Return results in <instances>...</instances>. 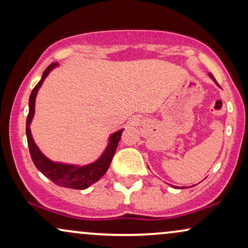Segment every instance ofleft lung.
<instances>
[{
	"instance_id": "obj_1",
	"label": "left lung",
	"mask_w": 248,
	"mask_h": 248,
	"mask_svg": "<svg viewBox=\"0 0 248 248\" xmlns=\"http://www.w3.org/2000/svg\"><path fill=\"white\" fill-rule=\"evenodd\" d=\"M208 75H209V77H210V78H211V79H213V80H214V82H215V83H216V85H217V86H219V85H218V84H217V82H216V79H215V77H214V76H213V75H211V74H210V73H209V74H208ZM170 186H171V187H173V188H179V187H175V186H172V185H170ZM184 188H185V187H184ZM184 188H180V189H184Z\"/></svg>"
}]
</instances>
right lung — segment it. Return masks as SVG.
Instances as JSON below:
<instances>
[{"label": "right lung", "instance_id": "add662e5", "mask_svg": "<svg viewBox=\"0 0 248 248\" xmlns=\"http://www.w3.org/2000/svg\"><path fill=\"white\" fill-rule=\"evenodd\" d=\"M56 67H59L58 63H52L46 68V70L43 73V76H41V79L39 80V83L34 86L31 94H30L29 115L28 119H26V137H28L30 155H31L35 168L55 185L65 187V188L85 189L90 187L91 185L97 183L107 172L109 165H111L112 158L114 156L116 148H118V143L121 139V134L124 129L116 130V132L112 133L108 136L105 150L101 153L98 159H95L92 163L85 164V165L54 162V160L45 156L38 145L35 144L30 126H31V122L33 120L35 113V98H37L39 89L41 88L44 80L49 75L50 71L55 69Z\"/></svg>", "mask_w": 248, "mask_h": 248}]
</instances>
